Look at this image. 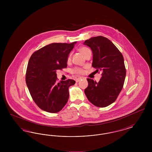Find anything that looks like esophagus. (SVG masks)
Listing matches in <instances>:
<instances>
[{"instance_id": "obj_1", "label": "esophagus", "mask_w": 152, "mask_h": 152, "mask_svg": "<svg viewBox=\"0 0 152 152\" xmlns=\"http://www.w3.org/2000/svg\"><path fill=\"white\" fill-rule=\"evenodd\" d=\"M81 79H82V78H77V79H76V83H78Z\"/></svg>"}]
</instances>
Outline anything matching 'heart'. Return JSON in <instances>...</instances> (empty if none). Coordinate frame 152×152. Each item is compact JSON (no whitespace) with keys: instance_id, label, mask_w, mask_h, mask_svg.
I'll return each mask as SVG.
<instances>
[{"instance_id":"1","label":"heart","mask_w":152,"mask_h":152,"mask_svg":"<svg viewBox=\"0 0 152 152\" xmlns=\"http://www.w3.org/2000/svg\"><path fill=\"white\" fill-rule=\"evenodd\" d=\"M90 50L89 48H88L87 47H81L79 49V51L80 52V53L84 57V56L86 55V54L87 53V52ZM70 57L68 58V61L70 60ZM73 72L75 73H83V70L80 68H75L74 70H73Z\"/></svg>"}]
</instances>
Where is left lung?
Returning a JSON list of instances; mask_svg holds the SVG:
<instances>
[{
	"label": "left lung",
	"mask_w": 152,
	"mask_h": 152,
	"mask_svg": "<svg viewBox=\"0 0 152 152\" xmlns=\"http://www.w3.org/2000/svg\"><path fill=\"white\" fill-rule=\"evenodd\" d=\"M83 44L92 51V66L102 71L98 83L87 79L85 94L95 106L106 107L116 101L123 89L126 76L123 56L114 44L103 36L92 37Z\"/></svg>",
	"instance_id": "obj_1"
}]
</instances>
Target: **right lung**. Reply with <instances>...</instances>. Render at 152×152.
Returning <instances> with one entry per match:
<instances>
[{"mask_svg":"<svg viewBox=\"0 0 152 152\" xmlns=\"http://www.w3.org/2000/svg\"><path fill=\"white\" fill-rule=\"evenodd\" d=\"M77 42L50 44L35 52L27 65L26 81L36 105L50 113H57L69 99V87L73 80L57 82L56 71L67 66L69 54Z\"/></svg>","mask_w":152,"mask_h":152,"instance_id":"add662e5","label":"right lung"}]
</instances>
